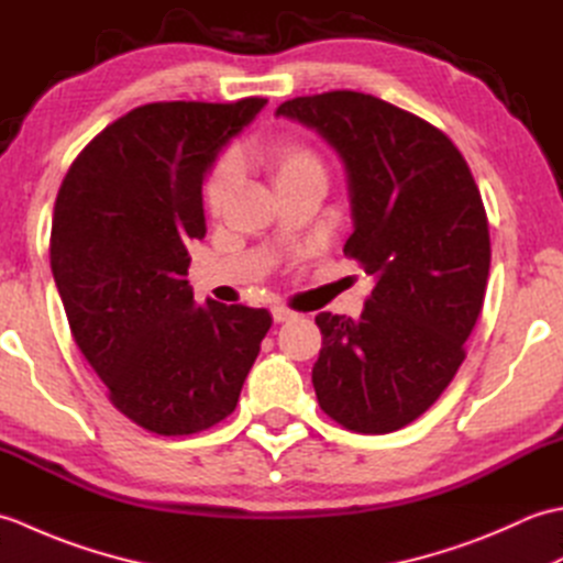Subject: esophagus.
Wrapping results in <instances>:
<instances>
[{
  "label": "esophagus",
  "mask_w": 563,
  "mask_h": 563,
  "mask_svg": "<svg viewBox=\"0 0 563 563\" xmlns=\"http://www.w3.org/2000/svg\"><path fill=\"white\" fill-rule=\"evenodd\" d=\"M271 314H273V321H278V324H283V321H288V319H292V317H295L292 309L283 307V305H275V307H271Z\"/></svg>",
  "instance_id": "esophagus-1"
}]
</instances>
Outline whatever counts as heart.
Here are the masks:
<instances>
[{
    "label": "heart",
    "instance_id": "b5f03b06",
    "mask_svg": "<svg viewBox=\"0 0 563 563\" xmlns=\"http://www.w3.org/2000/svg\"><path fill=\"white\" fill-rule=\"evenodd\" d=\"M261 164L266 166V172L271 174L278 194L285 188L309 181V178L327 181V169L324 162L319 157V152L297 140L268 142V145L261 150ZM236 178L239 169L232 157H222L214 164V169L210 172L206 181V190H202V194H206V208L212 214H220L230 206L236 188Z\"/></svg>",
    "mask_w": 563,
    "mask_h": 563
}]
</instances>
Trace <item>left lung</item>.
Listing matches in <instances>:
<instances>
[{"mask_svg": "<svg viewBox=\"0 0 563 563\" xmlns=\"http://www.w3.org/2000/svg\"><path fill=\"white\" fill-rule=\"evenodd\" d=\"M275 115L336 150L353 214L343 254L375 278L361 317L314 319L319 406L355 433H391L428 411L464 361L492 266L482 194L445 133L369 93L297 97Z\"/></svg>", "mask_w": 563, "mask_h": 563, "instance_id": "8db88e82", "label": "left lung"}]
</instances>
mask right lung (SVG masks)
Returning a JSON list of instances; mask_svg holds the SVG:
<instances>
[{
  "instance_id": "1",
  "label": "right lung",
  "mask_w": 563,
  "mask_h": 563,
  "mask_svg": "<svg viewBox=\"0 0 563 563\" xmlns=\"http://www.w3.org/2000/svg\"><path fill=\"white\" fill-rule=\"evenodd\" d=\"M266 99L140 106L71 162L55 200L51 268L71 336L109 399L157 435L236 409L273 319L196 305L188 244L206 236L202 178Z\"/></svg>"
}]
</instances>
